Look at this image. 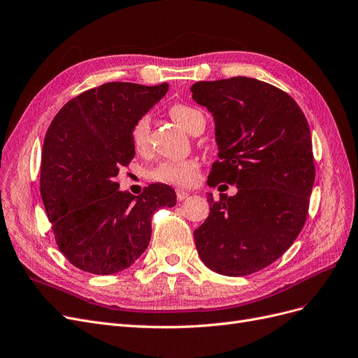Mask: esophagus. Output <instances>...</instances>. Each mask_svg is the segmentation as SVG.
I'll use <instances>...</instances> for the list:
<instances>
[{"mask_svg":"<svg viewBox=\"0 0 358 358\" xmlns=\"http://www.w3.org/2000/svg\"><path fill=\"white\" fill-rule=\"evenodd\" d=\"M189 192H186V190H182V189H178L177 190V199L178 201H184V199H186V197H189Z\"/></svg>","mask_w":358,"mask_h":358,"instance_id":"1","label":"esophagus"}]
</instances>
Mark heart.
<instances>
[{
	"instance_id": "1",
	"label": "heart",
	"mask_w": 358,
	"mask_h": 358,
	"mask_svg": "<svg viewBox=\"0 0 358 358\" xmlns=\"http://www.w3.org/2000/svg\"><path fill=\"white\" fill-rule=\"evenodd\" d=\"M169 115L174 121L186 129L189 134L205 125L203 113L189 104L177 103L169 108ZM131 143L140 152L148 149L150 137V116L143 115L131 127ZM199 176V164L194 159L184 161H165L150 169L149 177L153 181L172 184V186H190Z\"/></svg>"
}]
</instances>
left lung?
Wrapping results in <instances>:
<instances>
[{
	"label": "left lung",
	"instance_id": "left-lung-1",
	"mask_svg": "<svg viewBox=\"0 0 358 358\" xmlns=\"http://www.w3.org/2000/svg\"><path fill=\"white\" fill-rule=\"evenodd\" d=\"M213 113L218 157L208 186L236 184L234 196L208 193L209 215L194 230L197 254L213 271L241 277L268 267L295 242L314 184L311 132L296 101L254 78L192 85Z\"/></svg>",
	"mask_w": 358,
	"mask_h": 358
}]
</instances>
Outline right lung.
I'll use <instances>...</instances> for the list:
<instances>
[{
    "label": "right lung",
    "mask_w": 358,
    "mask_h": 358,
    "mask_svg": "<svg viewBox=\"0 0 358 358\" xmlns=\"http://www.w3.org/2000/svg\"><path fill=\"white\" fill-rule=\"evenodd\" d=\"M166 91V83L103 84L66 103L48 127L41 196L59 250L79 270L108 275L132 266L149 246L155 210L177 203L166 184L134 196L115 181L136 155L132 124Z\"/></svg>",
    "instance_id": "obj_1"
}]
</instances>
